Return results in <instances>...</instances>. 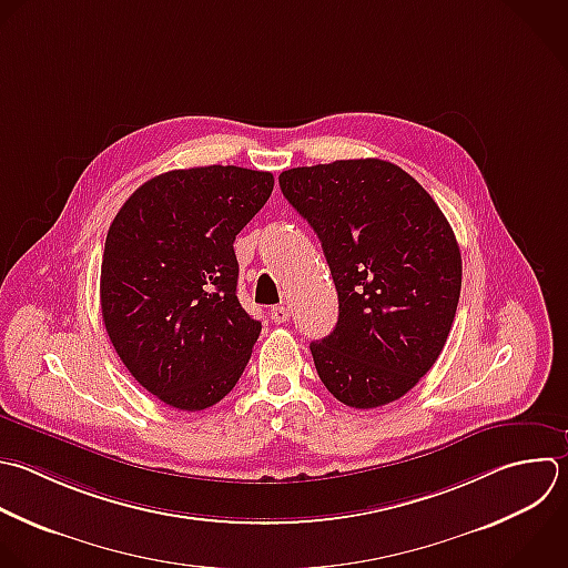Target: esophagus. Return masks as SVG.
Masks as SVG:
<instances>
[{
  "instance_id": "esophagus-1",
  "label": "esophagus",
  "mask_w": 568,
  "mask_h": 568,
  "mask_svg": "<svg viewBox=\"0 0 568 568\" xmlns=\"http://www.w3.org/2000/svg\"><path fill=\"white\" fill-rule=\"evenodd\" d=\"M268 315H271V320H273L275 324H284V322L291 320V311H288L286 306H273Z\"/></svg>"
}]
</instances>
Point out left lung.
Masks as SVG:
<instances>
[{
	"mask_svg": "<svg viewBox=\"0 0 568 568\" xmlns=\"http://www.w3.org/2000/svg\"><path fill=\"white\" fill-rule=\"evenodd\" d=\"M328 262L339 317L311 342L324 386L346 406L377 408L437 362L455 320L462 255L433 197L384 160H337L280 175Z\"/></svg>",
	"mask_w": 568,
	"mask_h": 568,
	"instance_id": "1",
	"label": "left lung"
}]
</instances>
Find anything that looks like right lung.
<instances>
[{
    "mask_svg": "<svg viewBox=\"0 0 568 568\" xmlns=\"http://www.w3.org/2000/svg\"><path fill=\"white\" fill-rule=\"evenodd\" d=\"M273 175L197 166L142 184L115 215L100 302L129 373L178 410L233 390L262 324L237 300L235 235L273 193Z\"/></svg>",
    "mask_w": 568,
    "mask_h": 568,
    "instance_id": "1",
    "label": "right lung"
}]
</instances>
